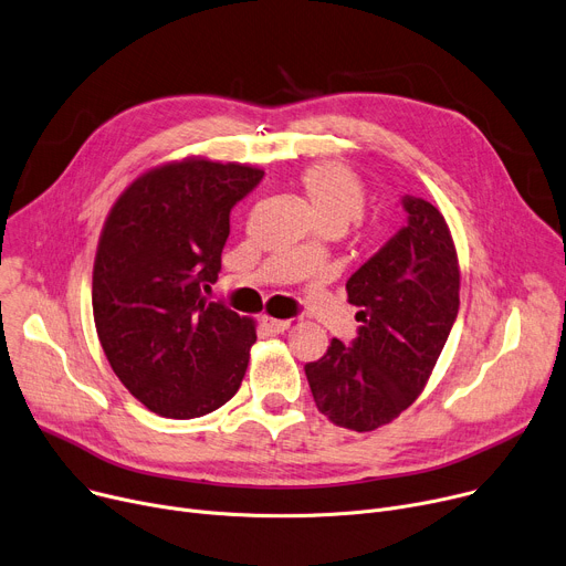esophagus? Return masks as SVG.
I'll list each match as a JSON object with an SVG mask.
<instances>
[{
	"instance_id": "34e87169",
	"label": "esophagus",
	"mask_w": 566,
	"mask_h": 566,
	"mask_svg": "<svg viewBox=\"0 0 566 566\" xmlns=\"http://www.w3.org/2000/svg\"><path fill=\"white\" fill-rule=\"evenodd\" d=\"M261 325L266 327L271 334H282V332H286L289 329V321H282V318H271V316H263L261 318Z\"/></svg>"
}]
</instances>
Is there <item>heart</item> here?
<instances>
[{"mask_svg":"<svg viewBox=\"0 0 566 566\" xmlns=\"http://www.w3.org/2000/svg\"><path fill=\"white\" fill-rule=\"evenodd\" d=\"M318 228L344 232L366 207V186L361 177L342 161H316L297 175Z\"/></svg>","mask_w":566,"mask_h":566,"instance_id":"obj_1","label":"heart"}]
</instances>
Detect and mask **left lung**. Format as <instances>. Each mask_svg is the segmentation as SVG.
I'll use <instances>...</instances> for the list:
<instances>
[{
	"instance_id": "8db88e82",
	"label": "left lung",
	"mask_w": 566,
	"mask_h": 566,
	"mask_svg": "<svg viewBox=\"0 0 566 566\" xmlns=\"http://www.w3.org/2000/svg\"><path fill=\"white\" fill-rule=\"evenodd\" d=\"M405 228L348 280V303L361 307L353 346L332 338L305 366L321 413L357 432L400 417L428 385L460 310V261L446 218L405 196Z\"/></svg>"
}]
</instances>
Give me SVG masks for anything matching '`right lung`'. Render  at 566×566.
I'll return each instance as SVG.
<instances>
[{"instance_id":"1","label":"right lung","mask_w":566,"mask_h":566,"mask_svg":"<svg viewBox=\"0 0 566 566\" xmlns=\"http://www.w3.org/2000/svg\"><path fill=\"white\" fill-rule=\"evenodd\" d=\"M263 170L205 157L136 177L111 207L93 266V318L118 380L149 411L198 419L241 387L254 321L205 291L218 280L230 211Z\"/></svg>"}]
</instances>
